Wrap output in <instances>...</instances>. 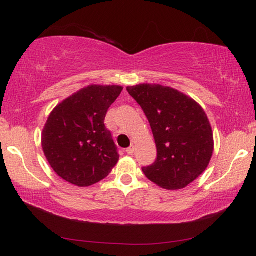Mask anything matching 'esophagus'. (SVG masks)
I'll list each match as a JSON object with an SVG mask.
<instances>
[{
	"label": "esophagus",
	"instance_id": "obj_1",
	"mask_svg": "<svg viewBox=\"0 0 256 256\" xmlns=\"http://www.w3.org/2000/svg\"><path fill=\"white\" fill-rule=\"evenodd\" d=\"M134 152H135V146L134 144H132L130 146H129V148H127V150H126V152H127L128 155H132Z\"/></svg>",
	"mask_w": 256,
	"mask_h": 256
}]
</instances>
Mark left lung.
<instances>
[{
    "label": "left lung",
    "instance_id": "left-lung-1",
    "mask_svg": "<svg viewBox=\"0 0 256 256\" xmlns=\"http://www.w3.org/2000/svg\"><path fill=\"white\" fill-rule=\"evenodd\" d=\"M152 127L157 158L143 166L146 177L166 190L188 186L208 168L213 134L205 112L177 90L142 84L127 87Z\"/></svg>",
    "mask_w": 256,
    "mask_h": 256
}]
</instances>
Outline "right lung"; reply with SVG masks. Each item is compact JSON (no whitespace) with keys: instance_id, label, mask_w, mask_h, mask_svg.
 I'll use <instances>...</instances> for the list:
<instances>
[{"instance_id":"right-lung-1","label":"right lung","mask_w":256,"mask_h":256,"mask_svg":"<svg viewBox=\"0 0 256 256\" xmlns=\"http://www.w3.org/2000/svg\"><path fill=\"white\" fill-rule=\"evenodd\" d=\"M121 86L90 85L52 110L42 134L45 157L54 172L76 186L106 178L118 160V146L104 126Z\"/></svg>"}]
</instances>
